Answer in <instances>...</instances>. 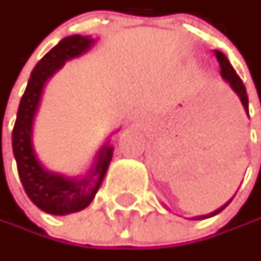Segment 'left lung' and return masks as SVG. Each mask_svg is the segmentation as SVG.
Returning <instances> with one entry per match:
<instances>
[{
  "label": "left lung",
  "mask_w": 261,
  "mask_h": 261,
  "mask_svg": "<svg viewBox=\"0 0 261 261\" xmlns=\"http://www.w3.org/2000/svg\"><path fill=\"white\" fill-rule=\"evenodd\" d=\"M215 56H216V59H218V62H219V66H221V76L225 80L226 83L231 86V88L236 91L237 95L240 97V100H241V103H243V107H244L246 113L248 115V97H247L246 87H244V84H243L241 78L237 75L236 69L232 68V65H231V64H229V61H228V58H226L222 52L215 50ZM232 199H234V197H232ZM232 199H231V200H232ZM231 200H229V202H226L224 206H221L219 209H216L215 212H211V214H207V215L196 216V218H193V219H206V218H211V216L218 215L219 212H222L226 206L231 203Z\"/></svg>",
  "instance_id": "8db88e82"
}]
</instances>
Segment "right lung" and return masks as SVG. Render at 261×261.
Here are the masks:
<instances>
[{
	"instance_id": "add662e5",
	"label": "right lung",
	"mask_w": 261,
	"mask_h": 261,
	"mask_svg": "<svg viewBox=\"0 0 261 261\" xmlns=\"http://www.w3.org/2000/svg\"><path fill=\"white\" fill-rule=\"evenodd\" d=\"M94 42L93 37L81 35L62 39L37 62L18 106L13 129V152L18 175L30 200L50 215L74 214L90 205L113 156V145L106 142L86 177H65L46 170L32 142L33 120L47 80L65 65L66 61L87 52Z\"/></svg>"
}]
</instances>
